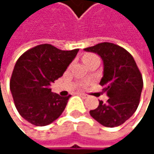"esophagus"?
<instances>
[{
  "label": "esophagus",
  "mask_w": 154,
  "mask_h": 154,
  "mask_svg": "<svg viewBox=\"0 0 154 154\" xmlns=\"http://www.w3.org/2000/svg\"><path fill=\"white\" fill-rule=\"evenodd\" d=\"M78 94H79L80 96L84 97V98H87V94H83V93H79Z\"/></svg>",
  "instance_id": "esophagus-1"
}]
</instances>
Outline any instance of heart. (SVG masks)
<instances>
[{
	"mask_svg": "<svg viewBox=\"0 0 154 154\" xmlns=\"http://www.w3.org/2000/svg\"><path fill=\"white\" fill-rule=\"evenodd\" d=\"M97 58H98V56L95 55V54H93V53H86V54H85V55L83 56V60H84V62L86 64V63H88L89 61H91V60H94V59H97Z\"/></svg>",
	"mask_w": 154,
	"mask_h": 154,
	"instance_id": "obj_1",
	"label": "heart"
}]
</instances>
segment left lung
<instances>
[{"label":"left lung","mask_w":154,"mask_h":154,"mask_svg":"<svg viewBox=\"0 0 154 154\" xmlns=\"http://www.w3.org/2000/svg\"><path fill=\"white\" fill-rule=\"evenodd\" d=\"M103 60V77L100 85L107 93L106 103L90 110V115L107 128L122 125L137 110L143 85V77L133 56L123 47L112 43H101L85 48Z\"/></svg>","instance_id":"1"}]
</instances>
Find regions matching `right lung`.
Masks as SVG:
<instances>
[{"instance_id": "right-lung-1", "label": "right lung", "mask_w": 154, "mask_h": 154, "mask_svg": "<svg viewBox=\"0 0 154 154\" xmlns=\"http://www.w3.org/2000/svg\"><path fill=\"white\" fill-rule=\"evenodd\" d=\"M78 49L62 51L45 44L29 49L16 62L10 87L18 113L35 126H46L65 109L70 95L62 97L49 85L66 71Z\"/></svg>"}]
</instances>
